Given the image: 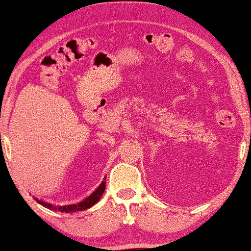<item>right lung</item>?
Returning a JSON list of instances; mask_svg holds the SVG:
<instances>
[{
    "label": "right lung",
    "mask_w": 251,
    "mask_h": 251,
    "mask_svg": "<svg viewBox=\"0 0 251 251\" xmlns=\"http://www.w3.org/2000/svg\"><path fill=\"white\" fill-rule=\"evenodd\" d=\"M105 188H106V181H102L101 184H100L99 187H98L97 189L94 190L89 197H86L85 200L79 201V203L70 204V205H63V206L47 203V201H40V200H38V198H34V200L37 201L39 204L42 205V206L46 207V209H50V210H53V211H61V212H66V213L77 212V211H84L86 209H90V207L93 206V205L96 204L97 201H99V200L102 196L103 191H105Z\"/></svg>",
    "instance_id": "1"
}]
</instances>
